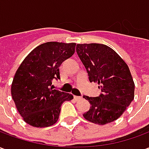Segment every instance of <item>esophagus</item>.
<instances>
[{
	"mask_svg": "<svg viewBox=\"0 0 149 149\" xmlns=\"http://www.w3.org/2000/svg\"><path fill=\"white\" fill-rule=\"evenodd\" d=\"M73 97H74V99L76 100H79L81 99V97H79V96H74Z\"/></svg>",
	"mask_w": 149,
	"mask_h": 149,
	"instance_id": "obj_1",
	"label": "esophagus"
}]
</instances>
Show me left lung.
Wrapping results in <instances>:
<instances>
[{
  "label": "left lung",
  "instance_id": "obj_1",
  "mask_svg": "<svg viewBox=\"0 0 149 149\" xmlns=\"http://www.w3.org/2000/svg\"><path fill=\"white\" fill-rule=\"evenodd\" d=\"M77 52L89 81L97 83L102 92L97 97L84 96L90 104L84 118L100 125L114 121L134 99L135 84L128 65L113 49L102 44H77Z\"/></svg>",
  "mask_w": 149,
  "mask_h": 149
}]
</instances>
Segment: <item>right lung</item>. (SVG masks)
I'll return each instance as SVG.
<instances>
[{
    "mask_svg": "<svg viewBox=\"0 0 149 149\" xmlns=\"http://www.w3.org/2000/svg\"><path fill=\"white\" fill-rule=\"evenodd\" d=\"M76 43L46 42L24 59L15 73L12 97L24 122L45 128L58 120L61 105L71 100L70 93L52 89V79H60L59 67L74 54Z\"/></svg>",
    "mask_w": 149,
    "mask_h": 149,
    "instance_id": "1",
    "label": "right lung"
}]
</instances>
